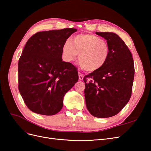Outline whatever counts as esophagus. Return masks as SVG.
Wrapping results in <instances>:
<instances>
[{"instance_id":"34e87169","label":"esophagus","mask_w":151,"mask_h":151,"mask_svg":"<svg viewBox=\"0 0 151 151\" xmlns=\"http://www.w3.org/2000/svg\"><path fill=\"white\" fill-rule=\"evenodd\" d=\"M83 78H84V76L81 74V73L79 72V79L80 81H82L83 80Z\"/></svg>"}]
</instances>
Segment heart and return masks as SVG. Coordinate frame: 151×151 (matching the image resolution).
Segmentation results:
<instances>
[{
    "instance_id": "heart-1",
    "label": "heart",
    "mask_w": 151,
    "mask_h": 151,
    "mask_svg": "<svg viewBox=\"0 0 151 151\" xmlns=\"http://www.w3.org/2000/svg\"><path fill=\"white\" fill-rule=\"evenodd\" d=\"M109 52L107 42L93 34H81L67 41L62 48V55L67 62L74 60L78 53L82 68L86 71L100 69L106 63Z\"/></svg>"
}]
</instances>
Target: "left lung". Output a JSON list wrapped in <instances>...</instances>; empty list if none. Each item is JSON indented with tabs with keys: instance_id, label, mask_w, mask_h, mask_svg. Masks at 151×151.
<instances>
[{
	"instance_id": "8db88e82",
	"label": "left lung",
	"mask_w": 151,
	"mask_h": 151,
	"mask_svg": "<svg viewBox=\"0 0 151 151\" xmlns=\"http://www.w3.org/2000/svg\"><path fill=\"white\" fill-rule=\"evenodd\" d=\"M106 40L109 52L100 69L84 76L87 109L93 116L108 118L119 113L129 101L134 79L132 53L122 39L111 32H96Z\"/></svg>"
}]
</instances>
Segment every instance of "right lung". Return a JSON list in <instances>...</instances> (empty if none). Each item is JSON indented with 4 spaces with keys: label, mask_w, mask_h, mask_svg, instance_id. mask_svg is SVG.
Listing matches in <instances>:
<instances>
[{
    "label": "right lung",
    "mask_w": 151,
    "mask_h": 151,
    "mask_svg": "<svg viewBox=\"0 0 151 151\" xmlns=\"http://www.w3.org/2000/svg\"><path fill=\"white\" fill-rule=\"evenodd\" d=\"M76 29L36 33L28 40L18 62L19 93L31 111L53 115L79 79L77 68L62 61V48Z\"/></svg>",
    "instance_id": "right-lung-1"
}]
</instances>
